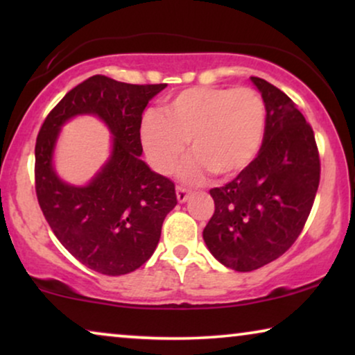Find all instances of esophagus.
<instances>
[{"label": "esophagus", "mask_w": 355, "mask_h": 355, "mask_svg": "<svg viewBox=\"0 0 355 355\" xmlns=\"http://www.w3.org/2000/svg\"><path fill=\"white\" fill-rule=\"evenodd\" d=\"M176 197H178V202H179V203L187 202L189 191H186V189H184V187H178V189H176Z\"/></svg>", "instance_id": "obj_1"}]
</instances>
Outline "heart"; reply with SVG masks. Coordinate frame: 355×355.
<instances>
[{
	"label": "heart",
	"mask_w": 355,
	"mask_h": 355,
	"mask_svg": "<svg viewBox=\"0 0 355 355\" xmlns=\"http://www.w3.org/2000/svg\"><path fill=\"white\" fill-rule=\"evenodd\" d=\"M266 106L254 89L193 87L171 96L162 114L148 111L140 123V144L148 163L169 174L186 153L179 179L200 184L208 173L227 179L244 171L265 139Z\"/></svg>",
	"instance_id": "obj_1"
}]
</instances>
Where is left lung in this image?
<instances>
[{
	"instance_id": "8db88e82",
	"label": "left lung",
	"mask_w": 355,
	"mask_h": 355,
	"mask_svg": "<svg viewBox=\"0 0 355 355\" xmlns=\"http://www.w3.org/2000/svg\"><path fill=\"white\" fill-rule=\"evenodd\" d=\"M266 106L265 139L257 158L234 181L215 187V213L203 230L210 254L236 271L259 270L297 239L320 182L313 130L293 100L250 77Z\"/></svg>"
}]
</instances>
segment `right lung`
<instances>
[{"label":"right lung","instance_id":"1","mask_svg":"<svg viewBox=\"0 0 355 355\" xmlns=\"http://www.w3.org/2000/svg\"><path fill=\"white\" fill-rule=\"evenodd\" d=\"M164 87L94 76L67 92L38 132L35 191L43 215L67 252L101 275H128L142 266L178 203L174 184L140 159L142 113ZM77 115H95L112 134L110 157L79 187L61 180L54 166L60 130Z\"/></svg>","mask_w":355,"mask_h":355}]
</instances>
